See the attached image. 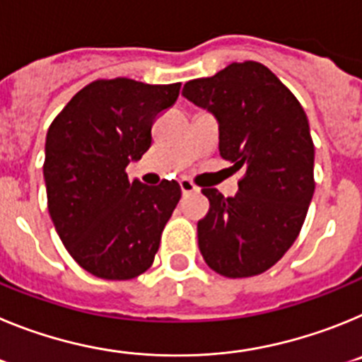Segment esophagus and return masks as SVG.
Returning a JSON list of instances; mask_svg holds the SVG:
<instances>
[{
	"instance_id": "obj_1",
	"label": "esophagus",
	"mask_w": 362,
	"mask_h": 362,
	"mask_svg": "<svg viewBox=\"0 0 362 362\" xmlns=\"http://www.w3.org/2000/svg\"><path fill=\"white\" fill-rule=\"evenodd\" d=\"M179 185H181V192H183V196H188V194H192V192L199 190L196 185L192 183L190 179H181V181H179Z\"/></svg>"
}]
</instances>
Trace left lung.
<instances>
[{
    "instance_id": "left-lung-1",
    "label": "left lung",
    "mask_w": 362,
    "mask_h": 362,
    "mask_svg": "<svg viewBox=\"0 0 362 362\" xmlns=\"http://www.w3.org/2000/svg\"><path fill=\"white\" fill-rule=\"evenodd\" d=\"M183 95L216 117L221 158L245 172L233 197L203 188L210 201L197 223L204 263L232 279L263 274L293 245L315 190L305 110L276 74L255 62L192 79Z\"/></svg>"
}]
</instances>
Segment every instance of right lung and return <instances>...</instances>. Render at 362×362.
Masks as SVG:
<instances>
[{"label":"right lung","mask_w":362,"mask_h":362,"mask_svg":"<svg viewBox=\"0 0 362 362\" xmlns=\"http://www.w3.org/2000/svg\"><path fill=\"white\" fill-rule=\"evenodd\" d=\"M181 83L99 79L70 99L45 143L43 177L54 228L88 274L108 281L141 276L181 197L174 179L158 187L129 181L124 168L152 145L159 112Z\"/></svg>","instance_id":"obj_1"}]
</instances>
